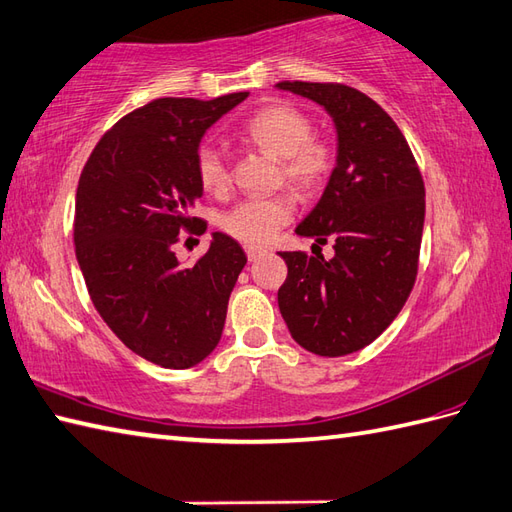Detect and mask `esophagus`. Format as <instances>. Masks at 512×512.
<instances>
[{
	"instance_id": "obj_1",
	"label": "esophagus",
	"mask_w": 512,
	"mask_h": 512,
	"mask_svg": "<svg viewBox=\"0 0 512 512\" xmlns=\"http://www.w3.org/2000/svg\"><path fill=\"white\" fill-rule=\"evenodd\" d=\"M245 254H247V260L249 263H256L258 258H263L265 254H267V249H256V247H247L245 249Z\"/></svg>"
}]
</instances>
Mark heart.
Here are the masks:
<instances>
[{
    "instance_id": "obj_1",
    "label": "heart",
    "mask_w": 512,
    "mask_h": 512,
    "mask_svg": "<svg viewBox=\"0 0 512 512\" xmlns=\"http://www.w3.org/2000/svg\"><path fill=\"white\" fill-rule=\"evenodd\" d=\"M243 138L260 151L280 160V179L302 197L320 192L337 166V146L333 140L313 135V120L289 102H274L258 109L243 124ZM195 173L201 188L221 195L230 188V166L219 146L203 142L195 151ZM293 199L289 195L245 199L225 214L221 227L236 241L249 247L267 245L293 219Z\"/></svg>"
}]
</instances>
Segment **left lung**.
<instances>
[{"label": "left lung", "mask_w": 512, "mask_h": 512, "mask_svg": "<svg viewBox=\"0 0 512 512\" xmlns=\"http://www.w3.org/2000/svg\"><path fill=\"white\" fill-rule=\"evenodd\" d=\"M337 127V166L300 236L333 241L335 256L280 252L278 306L291 337L320 357L372 344L410 298L425 223V184L410 144L377 102L344 83L282 81ZM317 247V245H313Z\"/></svg>", "instance_id": "8db88e82"}]
</instances>
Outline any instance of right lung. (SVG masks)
I'll use <instances>...</instances> for the list:
<instances>
[{
	"instance_id": "obj_1",
	"label": "right lung",
	"mask_w": 512,
	"mask_h": 512,
	"mask_svg": "<svg viewBox=\"0 0 512 512\" xmlns=\"http://www.w3.org/2000/svg\"><path fill=\"white\" fill-rule=\"evenodd\" d=\"M247 96L157 98L102 135L78 179L74 245L89 298L124 346L162 368L197 366L217 348L247 263L221 232L197 263L175 256L179 232L203 234L190 217L203 195L197 146Z\"/></svg>"
}]
</instances>
